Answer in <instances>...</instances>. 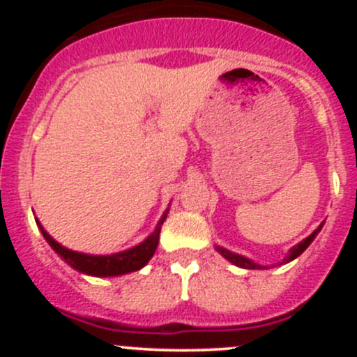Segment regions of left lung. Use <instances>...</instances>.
<instances>
[{"mask_svg":"<svg viewBox=\"0 0 357 357\" xmlns=\"http://www.w3.org/2000/svg\"><path fill=\"white\" fill-rule=\"evenodd\" d=\"M323 225H325V222H321V225H319L318 228H316L314 231H312L311 235L307 236V238H305V240H302V242H301V243H297V245H295V247H291V248H290V252H289V255H287V257L283 259V264H285V262H290V261H294L295 257H298V255H301L302 252L305 250V248H307L309 245H311V242H312V240L316 238V235H318V233L321 231ZM215 248H218V252H219V254L222 255V257H225V259H228L229 262H233V264H235V266H238V268H245V269H264V266H261V264H255V262H252L250 259L243 257V255L233 254V252L226 250V248H222V247H215Z\"/></svg>","mask_w":357,"mask_h":357,"instance_id":"1","label":"left lung"}]
</instances>
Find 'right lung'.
Segmentation results:
<instances>
[{
    "label": "right lung",
    "mask_w": 357,
    "mask_h": 357,
    "mask_svg": "<svg viewBox=\"0 0 357 357\" xmlns=\"http://www.w3.org/2000/svg\"><path fill=\"white\" fill-rule=\"evenodd\" d=\"M167 211L162 214L160 221H158L157 228L153 229L152 235L146 240H143L139 245L128 248L124 252H117V254L110 255H89L82 254V252L70 250V248L60 245L56 240H53L48 233L45 231V228L41 226V222L38 221L39 229H41L43 236L46 238V242L50 243V247L67 262L68 266H72L74 269H77L79 273H84V275L91 276H119L126 275V273H132L142 269L146 262L152 259V255L155 254L157 245H158V236H160V228L162 222L167 218Z\"/></svg>",
    "instance_id": "add662e5"
}]
</instances>
